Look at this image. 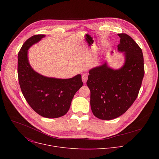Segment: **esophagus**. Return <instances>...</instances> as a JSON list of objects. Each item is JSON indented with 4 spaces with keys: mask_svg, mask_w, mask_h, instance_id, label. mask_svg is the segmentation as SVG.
Masks as SVG:
<instances>
[{
    "mask_svg": "<svg viewBox=\"0 0 159 159\" xmlns=\"http://www.w3.org/2000/svg\"><path fill=\"white\" fill-rule=\"evenodd\" d=\"M87 79H88V75L87 74H83L82 75V80L84 84L86 83Z\"/></svg>",
    "mask_w": 159,
    "mask_h": 159,
    "instance_id": "esophagus-1",
    "label": "esophagus"
}]
</instances>
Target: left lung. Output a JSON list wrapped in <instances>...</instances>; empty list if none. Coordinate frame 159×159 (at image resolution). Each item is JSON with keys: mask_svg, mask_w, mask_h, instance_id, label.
<instances>
[{"mask_svg": "<svg viewBox=\"0 0 159 159\" xmlns=\"http://www.w3.org/2000/svg\"><path fill=\"white\" fill-rule=\"evenodd\" d=\"M118 35V51L124 55L123 65L113 69L106 61L89 70L87 81L92 111L103 120L115 119L130 107L138 96L145 74L140 47L128 34Z\"/></svg>", "mask_w": 159, "mask_h": 159, "instance_id": "obj_1", "label": "left lung"}]
</instances>
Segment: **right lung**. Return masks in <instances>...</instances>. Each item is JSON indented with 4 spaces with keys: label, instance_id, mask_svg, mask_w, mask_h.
Returning a JSON list of instances; mask_svg holds the SVG:
<instances>
[{
    "label": "right lung",
    "instance_id": "1",
    "mask_svg": "<svg viewBox=\"0 0 159 159\" xmlns=\"http://www.w3.org/2000/svg\"><path fill=\"white\" fill-rule=\"evenodd\" d=\"M44 34L27 39L18 53L17 74L22 94L31 108L40 116L57 118L69 110L72 100L83 85L80 74L70 79L45 77L34 71L30 64L28 51Z\"/></svg>",
    "mask_w": 159,
    "mask_h": 159
}]
</instances>
